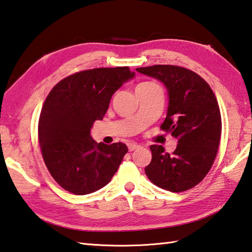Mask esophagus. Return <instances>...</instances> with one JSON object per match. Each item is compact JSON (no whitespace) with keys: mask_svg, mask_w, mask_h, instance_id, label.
<instances>
[{"mask_svg":"<svg viewBox=\"0 0 252 252\" xmlns=\"http://www.w3.org/2000/svg\"><path fill=\"white\" fill-rule=\"evenodd\" d=\"M140 147H141V146L135 144V143H129V144H127V149H129L130 152L135 151V150H137V149H140Z\"/></svg>","mask_w":252,"mask_h":252,"instance_id":"obj_1","label":"esophagus"}]
</instances>
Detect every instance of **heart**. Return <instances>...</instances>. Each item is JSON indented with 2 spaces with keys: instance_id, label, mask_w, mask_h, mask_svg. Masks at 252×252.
Listing matches in <instances>:
<instances>
[{
  "instance_id": "heart-1",
  "label": "heart",
  "mask_w": 252,
  "mask_h": 252,
  "mask_svg": "<svg viewBox=\"0 0 252 252\" xmlns=\"http://www.w3.org/2000/svg\"><path fill=\"white\" fill-rule=\"evenodd\" d=\"M152 84H155V83H152V82H145V83H141V84H139V85H137V87H136V88H139V87H146V86H150V85H152Z\"/></svg>"
}]
</instances>
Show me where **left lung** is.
Instances as JSON below:
<instances>
[{"label": "left lung", "mask_w": 252, "mask_h": 252, "mask_svg": "<svg viewBox=\"0 0 252 252\" xmlns=\"http://www.w3.org/2000/svg\"><path fill=\"white\" fill-rule=\"evenodd\" d=\"M164 84L168 109L160 129L178 140L172 154L152 145L145 174L153 184L171 192L193 188L208 175L218 154L221 120L213 91L198 74L176 65L136 68Z\"/></svg>", "instance_id": "left-lung-1"}]
</instances>
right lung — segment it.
Wrapping results in <instances>:
<instances>
[{
    "instance_id": "1",
    "label": "right lung",
    "mask_w": 252,
    "mask_h": 252,
    "mask_svg": "<svg viewBox=\"0 0 252 252\" xmlns=\"http://www.w3.org/2000/svg\"><path fill=\"white\" fill-rule=\"evenodd\" d=\"M134 75L127 66L93 68L63 78L49 93L39 118V144L49 172L63 189L93 193L117 172L126 145L97 143L91 129L102 120L113 94Z\"/></svg>"
}]
</instances>
